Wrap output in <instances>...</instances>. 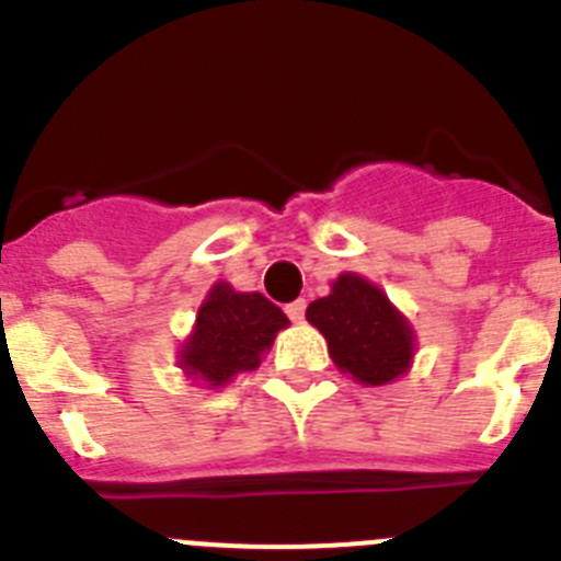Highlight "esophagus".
I'll list each match as a JSON object with an SVG mask.
<instances>
[{
    "instance_id": "34e87169",
    "label": "esophagus",
    "mask_w": 561,
    "mask_h": 561,
    "mask_svg": "<svg viewBox=\"0 0 561 561\" xmlns=\"http://www.w3.org/2000/svg\"><path fill=\"white\" fill-rule=\"evenodd\" d=\"M286 314H289L291 323H304V317H306V300H295V304L286 306Z\"/></svg>"
}]
</instances>
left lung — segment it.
<instances>
[{
    "label": "left lung",
    "mask_w": 561,
    "mask_h": 561,
    "mask_svg": "<svg viewBox=\"0 0 561 561\" xmlns=\"http://www.w3.org/2000/svg\"><path fill=\"white\" fill-rule=\"evenodd\" d=\"M306 320L325 336L336 368L359 385H390L413 368V325L379 286L356 272H342L329 295L309 304Z\"/></svg>",
    "instance_id": "8db88e82"
}]
</instances>
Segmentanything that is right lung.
<instances>
[{
  "label": "right lung",
  "instance_id": "obj_1",
  "mask_svg": "<svg viewBox=\"0 0 561 561\" xmlns=\"http://www.w3.org/2000/svg\"><path fill=\"white\" fill-rule=\"evenodd\" d=\"M286 325L289 317L261 291H236L227 280H219L202 300L176 365L207 390L225 388L238 374H250L261 365L277 331Z\"/></svg>",
  "mask_w": 561,
  "mask_h": 561
}]
</instances>
